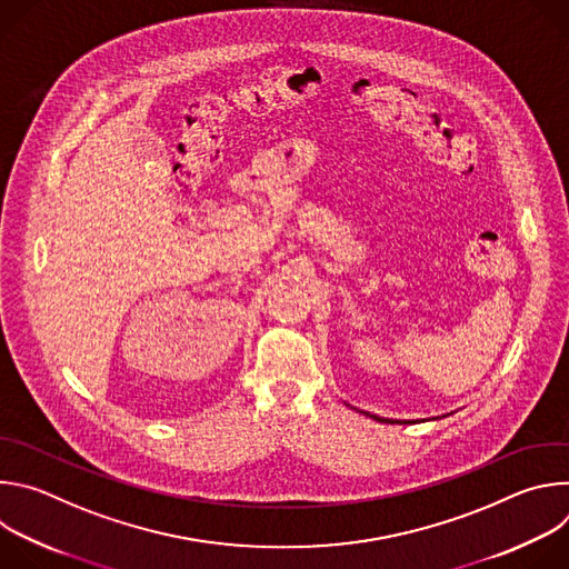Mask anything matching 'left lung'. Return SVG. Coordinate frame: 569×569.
Returning a JSON list of instances; mask_svg holds the SVG:
<instances>
[{"instance_id":"8db88e82","label":"left lung","mask_w":569,"mask_h":569,"mask_svg":"<svg viewBox=\"0 0 569 569\" xmlns=\"http://www.w3.org/2000/svg\"><path fill=\"white\" fill-rule=\"evenodd\" d=\"M369 417H371V415H369ZM373 419H376V421H382V423H393V421H389V419H380V417H373ZM400 423H402V421H400Z\"/></svg>"}]
</instances>
